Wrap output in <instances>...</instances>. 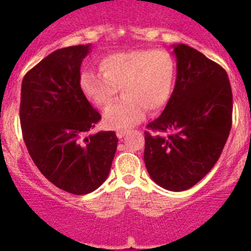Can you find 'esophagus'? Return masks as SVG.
I'll return each mask as SVG.
<instances>
[{
	"mask_svg": "<svg viewBox=\"0 0 251 251\" xmlns=\"http://www.w3.org/2000/svg\"><path fill=\"white\" fill-rule=\"evenodd\" d=\"M126 134H127V132H126V130H119V132H117V137H118L119 139L124 138V137H126Z\"/></svg>",
	"mask_w": 251,
	"mask_h": 251,
	"instance_id": "esophagus-1",
	"label": "esophagus"
}]
</instances>
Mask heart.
<instances>
[{
  "label": "heart",
  "mask_w": 251,
  "mask_h": 251,
  "mask_svg": "<svg viewBox=\"0 0 251 251\" xmlns=\"http://www.w3.org/2000/svg\"><path fill=\"white\" fill-rule=\"evenodd\" d=\"M100 74L83 72L84 95L100 109L109 106L121 89V101L104 113L110 129H128L145 118L146 110L156 113L170 100L176 76L174 56L163 49L118 51L99 61Z\"/></svg>",
  "instance_id": "obj_1"
}]
</instances>
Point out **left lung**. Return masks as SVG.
<instances>
[{
    "label": "left lung",
    "instance_id": "8db88e82",
    "mask_svg": "<svg viewBox=\"0 0 251 251\" xmlns=\"http://www.w3.org/2000/svg\"><path fill=\"white\" fill-rule=\"evenodd\" d=\"M176 84L170 100L145 132L151 178L170 191H185L211 171L232 123V92L219 64L185 44L174 45Z\"/></svg>",
    "mask_w": 251,
    "mask_h": 251
}]
</instances>
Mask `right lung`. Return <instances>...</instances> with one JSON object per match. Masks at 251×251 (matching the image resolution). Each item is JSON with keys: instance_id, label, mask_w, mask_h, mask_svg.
Returning a JSON list of instances; mask_svg holds the SVG:
<instances>
[{"instance_id": "1", "label": "right lung", "mask_w": 251, "mask_h": 251, "mask_svg": "<svg viewBox=\"0 0 251 251\" xmlns=\"http://www.w3.org/2000/svg\"><path fill=\"white\" fill-rule=\"evenodd\" d=\"M90 45L59 49L24 76L22 137L40 172L73 195L93 192L110 172L115 132L88 134L100 121L80 88V66Z\"/></svg>"}]
</instances>
